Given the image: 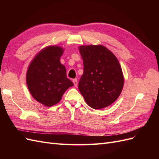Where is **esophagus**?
<instances>
[{"label": "esophagus", "instance_id": "esophagus-1", "mask_svg": "<svg viewBox=\"0 0 159 159\" xmlns=\"http://www.w3.org/2000/svg\"><path fill=\"white\" fill-rule=\"evenodd\" d=\"M73 83H74V86H75V87H77V85H78V80H77V79L73 80Z\"/></svg>", "mask_w": 159, "mask_h": 159}]
</instances>
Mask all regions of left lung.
Here are the masks:
<instances>
[{"label": "left lung", "mask_w": 159, "mask_h": 159, "mask_svg": "<svg viewBox=\"0 0 159 159\" xmlns=\"http://www.w3.org/2000/svg\"><path fill=\"white\" fill-rule=\"evenodd\" d=\"M84 74L78 88L86 103L94 109L112 104L121 94L124 78L115 56L102 45L81 46Z\"/></svg>", "instance_id": "obj_1"}]
</instances>
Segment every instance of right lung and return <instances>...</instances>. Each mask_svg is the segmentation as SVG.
Returning <instances> with one entry per match:
<instances>
[{"mask_svg":"<svg viewBox=\"0 0 159 159\" xmlns=\"http://www.w3.org/2000/svg\"><path fill=\"white\" fill-rule=\"evenodd\" d=\"M63 53L60 46H48L34 57L27 70L26 84L31 95L47 107L58 103L65 91L74 85L60 63Z\"/></svg>","mask_w":159,"mask_h":159,"instance_id":"add662e5","label":"right lung"}]
</instances>
